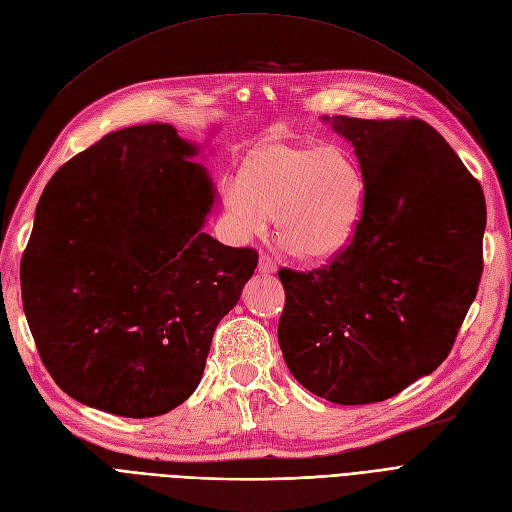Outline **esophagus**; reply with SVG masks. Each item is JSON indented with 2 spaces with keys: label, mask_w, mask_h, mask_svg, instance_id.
Returning a JSON list of instances; mask_svg holds the SVG:
<instances>
[{
  "label": "esophagus",
  "mask_w": 512,
  "mask_h": 512,
  "mask_svg": "<svg viewBox=\"0 0 512 512\" xmlns=\"http://www.w3.org/2000/svg\"><path fill=\"white\" fill-rule=\"evenodd\" d=\"M258 271H260L262 275H273V273H277V262H275L269 254H260Z\"/></svg>",
  "instance_id": "obj_1"
}]
</instances>
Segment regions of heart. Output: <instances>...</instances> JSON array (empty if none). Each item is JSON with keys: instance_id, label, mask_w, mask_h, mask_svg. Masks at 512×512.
I'll use <instances>...</instances> for the list:
<instances>
[{"instance_id": "heart-1", "label": "heart", "mask_w": 512, "mask_h": 512, "mask_svg": "<svg viewBox=\"0 0 512 512\" xmlns=\"http://www.w3.org/2000/svg\"><path fill=\"white\" fill-rule=\"evenodd\" d=\"M224 206L241 237H262L275 216L283 248L321 262L349 245L363 208V178L338 149L271 142L245 159L241 182L224 187Z\"/></svg>"}]
</instances>
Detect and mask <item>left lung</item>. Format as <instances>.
Returning <instances> with one entry per match:
<instances>
[{
    "label": "left lung",
    "instance_id": "left-lung-1",
    "mask_svg": "<svg viewBox=\"0 0 512 512\" xmlns=\"http://www.w3.org/2000/svg\"><path fill=\"white\" fill-rule=\"evenodd\" d=\"M355 149L363 214L330 267L281 269L279 346L317 397L365 405L433 374L483 271L485 201L445 138L420 119L323 117Z\"/></svg>",
    "mask_w": 512,
    "mask_h": 512
}]
</instances>
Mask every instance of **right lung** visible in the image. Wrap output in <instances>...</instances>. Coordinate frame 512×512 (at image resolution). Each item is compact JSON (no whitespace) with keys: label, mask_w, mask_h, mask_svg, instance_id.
<instances>
[{"label":"right lung","mask_w":512,"mask_h":512,"mask_svg":"<svg viewBox=\"0 0 512 512\" xmlns=\"http://www.w3.org/2000/svg\"><path fill=\"white\" fill-rule=\"evenodd\" d=\"M199 151L168 124L117 130L39 197L23 306L46 370L79 403L153 418L187 401L254 275L252 248L203 233L216 189Z\"/></svg>","instance_id":"right-lung-1"}]
</instances>
